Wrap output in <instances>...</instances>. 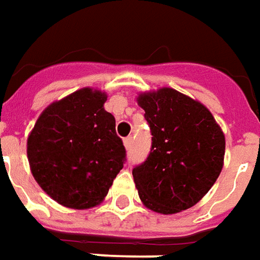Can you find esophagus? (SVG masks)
Wrapping results in <instances>:
<instances>
[{"label": "esophagus", "instance_id": "esophagus-1", "mask_svg": "<svg viewBox=\"0 0 260 260\" xmlns=\"http://www.w3.org/2000/svg\"><path fill=\"white\" fill-rule=\"evenodd\" d=\"M132 143H134V142H132V136H128V138H125L124 139V146L126 150H129L131 147H132Z\"/></svg>", "mask_w": 260, "mask_h": 260}]
</instances>
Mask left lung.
I'll use <instances>...</instances> for the list:
<instances>
[{
    "label": "left lung",
    "instance_id": "obj_1",
    "mask_svg": "<svg viewBox=\"0 0 260 260\" xmlns=\"http://www.w3.org/2000/svg\"><path fill=\"white\" fill-rule=\"evenodd\" d=\"M138 104L152 132L149 156L132 170L139 198L161 214L189 209L221 173L223 131L202 103L170 87L142 93Z\"/></svg>",
    "mask_w": 260,
    "mask_h": 260
}]
</instances>
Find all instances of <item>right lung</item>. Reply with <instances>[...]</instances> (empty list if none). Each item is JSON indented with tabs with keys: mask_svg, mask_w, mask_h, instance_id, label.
I'll list each match as a JSON object with an SVG mask.
<instances>
[{
	"mask_svg": "<svg viewBox=\"0 0 260 260\" xmlns=\"http://www.w3.org/2000/svg\"><path fill=\"white\" fill-rule=\"evenodd\" d=\"M107 94L85 87L50 104L27 138L31 174L62 206L89 209L106 198L126 160Z\"/></svg>",
	"mask_w": 260,
	"mask_h": 260,
	"instance_id": "obj_1",
	"label": "right lung"
}]
</instances>
